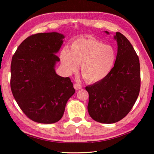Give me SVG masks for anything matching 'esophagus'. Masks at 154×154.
<instances>
[{"label":"esophagus","mask_w":154,"mask_h":154,"mask_svg":"<svg viewBox=\"0 0 154 154\" xmlns=\"http://www.w3.org/2000/svg\"><path fill=\"white\" fill-rule=\"evenodd\" d=\"M73 87H74L75 90H79V89H81V88H82V87H81V85L79 83H75L73 85Z\"/></svg>","instance_id":"esophagus-1"}]
</instances>
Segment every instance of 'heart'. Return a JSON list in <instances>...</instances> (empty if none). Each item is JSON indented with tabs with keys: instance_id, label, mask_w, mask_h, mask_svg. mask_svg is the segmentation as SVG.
Wrapping results in <instances>:
<instances>
[{
	"instance_id": "1",
	"label": "heart",
	"mask_w": 154,
	"mask_h": 154,
	"mask_svg": "<svg viewBox=\"0 0 154 154\" xmlns=\"http://www.w3.org/2000/svg\"><path fill=\"white\" fill-rule=\"evenodd\" d=\"M60 58L67 73L76 71L78 64H81V73L83 79L87 82L97 83L112 71L116 54L110 45L92 38H83L72 42L70 51L63 49Z\"/></svg>"
}]
</instances>
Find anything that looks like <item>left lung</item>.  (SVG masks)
Returning <instances> with one entry per match:
<instances>
[{
	"label": "left lung",
	"instance_id": "8db88e82",
	"mask_svg": "<svg viewBox=\"0 0 154 154\" xmlns=\"http://www.w3.org/2000/svg\"><path fill=\"white\" fill-rule=\"evenodd\" d=\"M114 38L118 53L112 71L103 80L85 87L89 97L87 109L90 116L104 124L115 123L124 119L134 105L140 90L138 55L120 32H116Z\"/></svg>",
	"mask_w": 154,
	"mask_h": 154
}]
</instances>
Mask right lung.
Returning a JSON list of instances; mask_svg holds the SVG:
<instances>
[{"mask_svg": "<svg viewBox=\"0 0 154 154\" xmlns=\"http://www.w3.org/2000/svg\"><path fill=\"white\" fill-rule=\"evenodd\" d=\"M64 35L57 32L31 35L20 44L11 65V88L22 112L35 122L53 124L63 115L75 90L69 77L54 69L55 54Z\"/></svg>", "mask_w": 154, "mask_h": 154, "instance_id": "right-lung-1", "label": "right lung"}]
</instances>
